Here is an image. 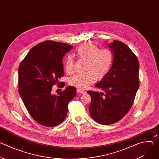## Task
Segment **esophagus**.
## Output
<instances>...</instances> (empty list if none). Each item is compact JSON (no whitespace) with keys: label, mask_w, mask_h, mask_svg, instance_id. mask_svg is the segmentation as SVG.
<instances>
[{"label":"esophagus","mask_w":159,"mask_h":159,"mask_svg":"<svg viewBox=\"0 0 159 159\" xmlns=\"http://www.w3.org/2000/svg\"><path fill=\"white\" fill-rule=\"evenodd\" d=\"M77 91L78 93H80V94H84V93H85V91H84V90H83L79 89H77Z\"/></svg>","instance_id":"34e87169"}]
</instances>
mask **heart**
Segmentation results:
<instances>
[{
	"label": "heart",
	"instance_id": "heart-1",
	"mask_svg": "<svg viewBox=\"0 0 159 159\" xmlns=\"http://www.w3.org/2000/svg\"><path fill=\"white\" fill-rule=\"evenodd\" d=\"M78 57L85 61V73L75 74L69 79L70 85L84 89L93 84L94 80L103 79L109 73L112 62L113 55L107 48H99L93 43H85L76 50ZM75 61L72 57H68L65 63V69L68 74L74 70Z\"/></svg>",
	"mask_w": 159,
	"mask_h": 159
}]
</instances>
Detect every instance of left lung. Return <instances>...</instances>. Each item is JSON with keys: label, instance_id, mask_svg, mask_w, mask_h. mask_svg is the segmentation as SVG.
<instances>
[{"label": "left lung", "instance_id": "8db88e82", "mask_svg": "<svg viewBox=\"0 0 159 159\" xmlns=\"http://www.w3.org/2000/svg\"><path fill=\"white\" fill-rule=\"evenodd\" d=\"M114 59L107 75L96 87L105 92L89 90L91 97L89 112L101 125H111L121 120L131 109L139 87V62L124 43L114 40L108 44Z\"/></svg>", "mask_w": 159, "mask_h": 159}]
</instances>
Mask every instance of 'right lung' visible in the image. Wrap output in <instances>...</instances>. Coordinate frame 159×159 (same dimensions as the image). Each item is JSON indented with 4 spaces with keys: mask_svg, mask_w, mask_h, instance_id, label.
Returning a JSON list of instances; mask_svg holds the SVG:
<instances>
[{
    "mask_svg": "<svg viewBox=\"0 0 159 159\" xmlns=\"http://www.w3.org/2000/svg\"><path fill=\"white\" fill-rule=\"evenodd\" d=\"M73 48L63 43L41 42L32 48L18 69V91L31 116L39 124L52 127L65 119L69 102L75 96L76 89L69 86L58 95L52 87L63 76V57Z\"/></svg>",
    "mask_w": 159,
    "mask_h": 159,
    "instance_id": "1",
    "label": "right lung"
}]
</instances>
